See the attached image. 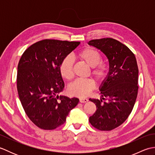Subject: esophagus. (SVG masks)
<instances>
[{"mask_svg":"<svg viewBox=\"0 0 155 155\" xmlns=\"http://www.w3.org/2000/svg\"><path fill=\"white\" fill-rule=\"evenodd\" d=\"M88 99L87 98H81L79 99V101L80 103H87V102H88Z\"/></svg>","mask_w":155,"mask_h":155,"instance_id":"obj_1","label":"esophagus"}]
</instances>
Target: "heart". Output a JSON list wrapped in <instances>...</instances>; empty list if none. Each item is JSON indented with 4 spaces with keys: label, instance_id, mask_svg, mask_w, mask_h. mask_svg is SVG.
<instances>
[{
    "label": "heart",
    "instance_id": "heart-1",
    "mask_svg": "<svg viewBox=\"0 0 155 155\" xmlns=\"http://www.w3.org/2000/svg\"><path fill=\"white\" fill-rule=\"evenodd\" d=\"M77 57L84 61L88 67L92 68L91 74L98 83L104 82L108 74V67L107 64L102 62V56L100 52L91 47H87L79 51ZM73 59L67 57L61 62L59 71L62 78L67 81L73 77ZM95 84L91 78L77 79L68 87V93L72 97H85L94 89Z\"/></svg>",
    "mask_w": 155,
    "mask_h": 155
}]
</instances>
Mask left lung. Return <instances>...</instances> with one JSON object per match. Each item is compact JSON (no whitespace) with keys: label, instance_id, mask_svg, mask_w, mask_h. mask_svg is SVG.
Masks as SVG:
<instances>
[{"label":"left lung","instance_id":"8db88e82","mask_svg":"<svg viewBox=\"0 0 155 155\" xmlns=\"http://www.w3.org/2000/svg\"><path fill=\"white\" fill-rule=\"evenodd\" d=\"M88 44L103 52L109 63L107 77L99 87L101 100L89 98L97 110L89 122L100 130H111L127 119L138 94V69L135 56L127 46L111 38L90 41ZM107 97V102L102 99Z\"/></svg>","mask_w":155,"mask_h":155}]
</instances>
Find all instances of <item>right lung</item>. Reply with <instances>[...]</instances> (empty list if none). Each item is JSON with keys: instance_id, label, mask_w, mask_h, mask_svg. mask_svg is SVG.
<instances>
[{"instance_id": "1", "label": "right lung", "mask_w": 155, "mask_h": 155, "mask_svg": "<svg viewBox=\"0 0 155 155\" xmlns=\"http://www.w3.org/2000/svg\"><path fill=\"white\" fill-rule=\"evenodd\" d=\"M80 42L45 39L32 45L20 59L17 91L26 114L36 126L53 130L64 124L79 99L60 95L64 87L61 62Z\"/></svg>"}]
</instances>
